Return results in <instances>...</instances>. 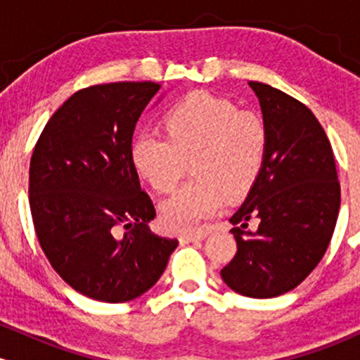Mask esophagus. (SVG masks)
I'll list each match as a JSON object with an SVG mask.
<instances>
[{"label": "esophagus", "instance_id": "esophagus-1", "mask_svg": "<svg viewBox=\"0 0 360 360\" xmlns=\"http://www.w3.org/2000/svg\"><path fill=\"white\" fill-rule=\"evenodd\" d=\"M206 232H200V233H184L181 235L179 240L183 243H189V242H198V240H203V238L206 237Z\"/></svg>", "mask_w": 360, "mask_h": 360}]
</instances>
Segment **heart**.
I'll return each instance as SVG.
<instances>
[{
  "label": "heart",
  "mask_w": 360,
  "mask_h": 360,
  "mask_svg": "<svg viewBox=\"0 0 360 360\" xmlns=\"http://www.w3.org/2000/svg\"><path fill=\"white\" fill-rule=\"evenodd\" d=\"M166 135L140 131L131 140L134 167L155 191L171 193L191 160L194 179L160 206L172 232H196L255 183L264 166L267 134L262 120L210 93H191L166 111Z\"/></svg>",
  "instance_id": "b5f03b06"
}]
</instances>
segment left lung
<instances>
[{
  "mask_svg": "<svg viewBox=\"0 0 360 360\" xmlns=\"http://www.w3.org/2000/svg\"><path fill=\"white\" fill-rule=\"evenodd\" d=\"M267 134L262 171L230 218L237 254L221 279L249 298H274L303 283L332 240L340 208L335 159L308 106L250 81ZM250 217L259 226L246 230Z\"/></svg>",
  "mask_w": 360,
  "mask_h": 360,
  "instance_id": "obj_1",
  "label": "left lung"
}]
</instances>
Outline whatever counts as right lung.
<instances>
[{
	"label": "right lung",
	"mask_w": 360,
	"mask_h": 360,
	"mask_svg": "<svg viewBox=\"0 0 360 360\" xmlns=\"http://www.w3.org/2000/svg\"><path fill=\"white\" fill-rule=\"evenodd\" d=\"M157 82L74 93L45 125L30 160V210L51 266L81 295L125 303L148 291L177 247L159 237L130 146Z\"/></svg>",
	"instance_id": "right-lung-1"
}]
</instances>
